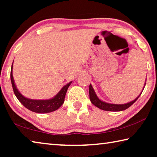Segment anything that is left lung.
<instances>
[{
	"label": "left lung",
	"mask_w": 157,
	"mask_h": 157,
	"mask_svg": "<svg viewBox=\"0 0 157 157\" xmlns=\"http://www.w3.org/2000/svg\"><path fill=\"white\" fill-rule=\"evenodd\" d=\"M89 91L90 100H91L92 104L94 105L95 107H97L98 108L100 109L105 110V111H121L127 109V108H129L130 106H132L135 102H136L138 98H139L140 94H142V93H140V94L139 95V96H138L135 100L132 101V102L126 103V104H123V105H116V104H110V103H107L100 100L99 98H98L96 94H95L94 89L92 87L91 84L89 85Z\"/></svg>",
	"instance_id": "1"
}]
</instances>
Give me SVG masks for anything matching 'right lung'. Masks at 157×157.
<instances>
[{"label":"right lung","instance_id":"obj_1","mask_svg":"<svg viewBox=\"0 0 157 157\" xmlns=\"http://www.w3.org/2000/svg\"><path fill=\"white\" fill-rule=\"evenodd\" d=\"M12 68L13 63L11 68V73H10V78H11L12 85L13 91L17 99L20 101V102L22 104L25 108L30 110L33 112L39 113H50L52 111H54L59 109L61 106L63 105L64 102L65 95L67 91L68 88L70 86L72 82H69L66 85H65L63 88L60 90L59 92L55 95L52 99L49 100H32L29 99L23 96V95L18 91L17 86L14 84V78L12 75Z\"/></svg>","mask_w":157,"mask_h":157}]
</instances>
